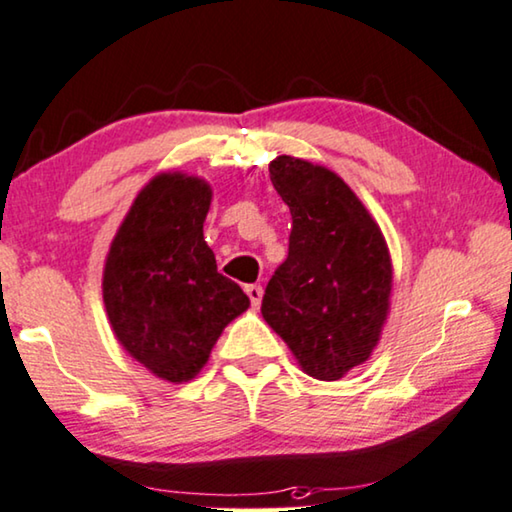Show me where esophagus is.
Wrapping results in <instances>:
<instances>
[{"instance_id":"1","label":"esophagus","mask_w":512,"mask_h":512,"mask_svg":"<svg viewBox=\"0 0 512 512\" xmlns=\"http://www.w3.org/2000/svg\"><path fill=\"white\" fill-rule=\"evenodd\" d=\"M246 294L250 303L255 305V308H259V303H262V285H246Z\"/></svg>"}]
</instances>
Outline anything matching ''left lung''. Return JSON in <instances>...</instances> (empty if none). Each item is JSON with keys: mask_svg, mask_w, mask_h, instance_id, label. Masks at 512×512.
Masks as SVG:
<instances>
[{"mask_svg": "<svg viewBox=\"0 0 512 512\" xmlns=\"http://www.w3.org/2000/svg\"><path fill=\"white\" fill-rule=\"evenodd\" d=\"M269 172L292 234L262 315L310 377L335 381L368 361L379 340L393 278L386 241L338 174L292 156Z\"/></svg>", "mask_w": 512, "mask_h": 512, "instance_id": "1", "label": "left lung"}]
</instances>
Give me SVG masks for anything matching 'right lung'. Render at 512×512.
Instances as JSON below:
<instances>
[{"mask_svg": "<svg viewBox=\"0 0 512 512\" xmlns=\"http://www.w3.org/2000/svg\"><path fill=\"white\" fill-rule=\"evenodd\" d=\"M211 188L160 174L137 195L114 236L103 299L117 340L167 381L193 379L220 333L250 301L218 273L202 227Z\"/></svg>", "mask_w": 512, "mask_h": 512, "instance_id": "right-lung-1", "label": "right lung"}]
</instances>
